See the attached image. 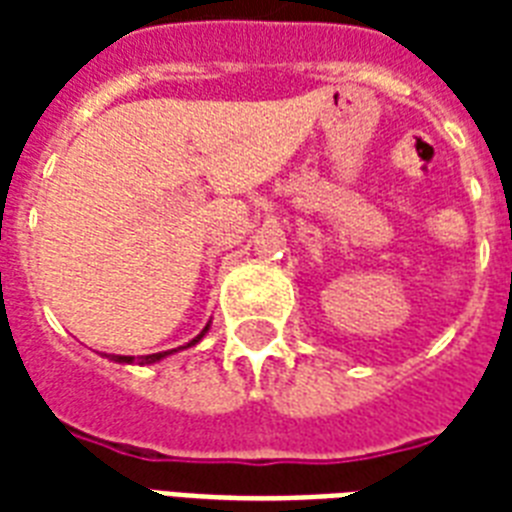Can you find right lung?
Returning a JSON list of instances; mask_svg holds the SVG:
<instances>
[{"mask_svg": "<svg viewBox=\"0 0 512 512\" xmlns=\"http://www.w3.org/2000/svg\"><path fill=\"white\" fill-rule=\"evenodd\" d=\"M207 332H209V324H207V327H204V329H201L199 335L193 337L191 342H185V345H180V348L162 350V353H151V356L135 358V356H114V353H103V356H106L108 361H114V364H159V361H164V358L172 356V353H180V350H185V348H193L196 342H201V337L207 335Z\"/></svg>", "mask_w": 512, "mask_h": 512, "instance_id": "1", "label": "right lung"}]
</instances>
